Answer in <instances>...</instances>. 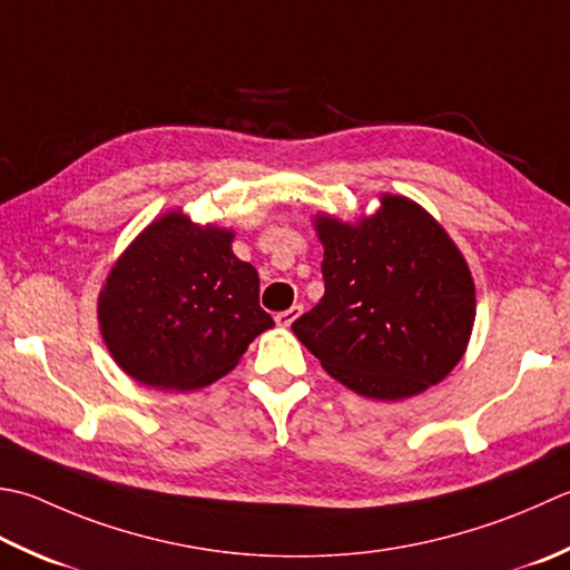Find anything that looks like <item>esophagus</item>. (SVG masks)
I'll return each mask as SVG.
<instances>
[{"mask_svg":"<svg viewBox=\"0 0 570 570\" xmlns=\"http://www.w3.org/2000/svg\"><path fill=\"white\" fill-rule=\"evenodd\" d=\"M301 311H304V308H301V306H292V308H288V311H282V314H276V316H274L276 326L288 328V326H292V323H294V321L301 316Z\"/></svg>","mask_w":570,"mask_h":570,"instance_id":"1","label":"esophagus"}]
</instances>
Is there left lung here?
Here are the masks:
<instances>
[{"label":"left lung","instance_id":"8db88e82","mask_svg":"<svg viewBox=\"0 0 570 570\" xmlns=\"http://www.w3.org/2000/svg\"><path fill=\"white\" fill-rule=\"evenodd\" d=\"M323 244L318 304L294 321L323 371L373 400H405L462 361L476 298L462 252L430 212L383 195L375 215H316Z\"/></svg>","mask_w":570,"mask_h":570}]
</instances>
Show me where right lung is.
Wrapping results in <instances>:
<instances>
[{"label": "right lung", "instance_id": "obj_1", "mask_svg": "<svg viewBox=\"0 0 570 570\" xmlns=\"http://www.w3.org/2000/svg\"><path fill=\"white\" fill-rule=\"evenodd\" d=\"M232 229L167 212L118 256L98 294L100 336L132 381L197 390L227 375L274 326L259 274L232 252Z\"/></svg>", "mask_w": 570, "mask_h": 570}]
</instances>
